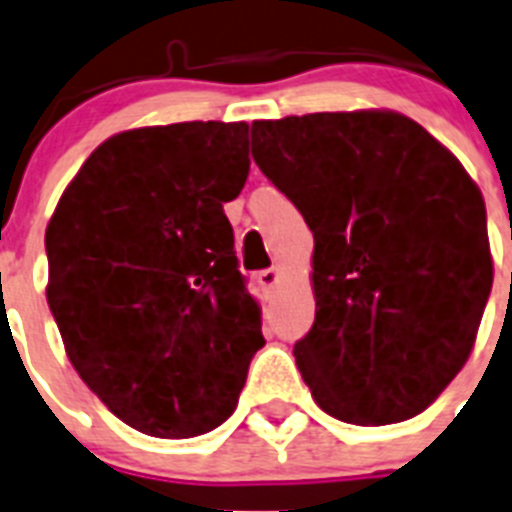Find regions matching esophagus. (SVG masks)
<instances>
[{"mask_svg": "<svg viewBox=\"0 0 512 512\" xmlns=\"http://www.w3.org/2000/svg\"><path fill=\"white\" fill-rule=\"evenodd\" d=\"M278 278H281L278 268H265V270H260V273H257L255 281L260 284V289H263V292H270V289H276Z\"/></svg>", "mask_w": 512, "mask_h": 512, "instance_id": "34e87169", "label": "esophagus"}]
</instances>
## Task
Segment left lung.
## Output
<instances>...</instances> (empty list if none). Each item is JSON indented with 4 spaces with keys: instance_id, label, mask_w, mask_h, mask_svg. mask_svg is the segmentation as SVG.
Here are the masks:
<instances>
[{
    "instance_id": "obj_1",
    "label": "left lung",
    "mask_w": 512,
    "mask_h": 512,
    "mask_svg": "<svg viewBox=\"0 0 512 512\" xmlns=\"http://www.w3.org/2000/svg\"><path fill=\"white\" fill-rule=\"evenodd\" d=\"M252 157L313 231L315 323L294 344L323 413H423L471 357L494 263L486 207L442 141L394 110L255 120Z\"/></svg>"
}]
</instances>
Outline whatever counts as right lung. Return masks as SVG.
Segmentation results:
<instances>
[{"mask_svg":"<svg viewBox=\"0 0 512 512\" xmlns=\"http://www.w3.org/2000/svg\"><path fill=\"white\" fill-rule=\"evenodd\" d=\"M247 176V123L128 128L91 152L49 218L47 302L68 360L141 434L220 426L265 344L223 213Z\"/></svg>","mask_w":512,"mask_h":512,"instance_id":"obj_1","label":"right lung"}]
</instances>
